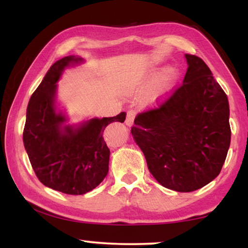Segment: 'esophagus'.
Masks as SVG:
<instances>
[{
	"label": "esophagus",
	"mask_w": 248,
	"mask_h": 248,
	"mask_svg": "<svg viewBox=\"0 0 248 248\" xmlns=\"http://www.w3.org/2000/svg\"><path fill=\"white\" fill-rule=\"evenodd\" d=\"M135 118V111L134 110H128L126 113V120H125V123L128 126H131L132 124H133V121Z\"/></svg>",
	"instance_id": "34e87169"
}]
</instances>
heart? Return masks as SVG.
I'll use <instances>...</instances> for the list:
<instances>
[{
    "instance_id": "heart-1",
    "label": "heart",
    "mask_w": 248,
    "mask_h": 248,
    "mask_svg": "<svg viewBox=\"0 0 248 248\" xmlns=\"http://www.w3.org/2000/svg\"><path fill=\"white\" fill-rule=\"evenodd\" d=\"M174 79V73L171 72V71H169V72L166 74L165 78H164V84H167L168 82H170V81ZM159 91V90H158Z\"/></svg>"
}]
</instances>
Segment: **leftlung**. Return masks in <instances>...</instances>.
Wrapping results in <instances>:
<instances>
[{
  "label": "left lung",
  "mask_w": 248,
  "mask_h": 248,
  "mask_svg": "<svg viewBox=\"0 0 248 248\" xmlns=\"http://www.w3.org/2000/svg\"><path fill=\"white\" fill-rule=\"evenodd\" d=\"M184 81L135 117L131 133L162 186L192 192L220 174L230 145L228 98L204 61L186 54Z\"/></svg>",
  "instance_id": "1"
}]
</instances>
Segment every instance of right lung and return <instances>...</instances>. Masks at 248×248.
<instances>
[{"label":"right lung","instance_id":"right-lung-1","mask_svg":"<svg viewBox=\"0 0 248 248\" xmlns=\"http://www.w3.org/2000/svg\"><path fill=\"white\" fill-rule=\"evenodd\" d=\"M81 61L65 56L50 66L30 97L23 128V144L37 177L47 187L71 195L90 192L106 177L110 152L104 130L113 122L123 123L126 115L62 127L65 117L55 111V83L66 66Z\"/></svg>","mask_w":248,"mask_h":248}]
</instances>
